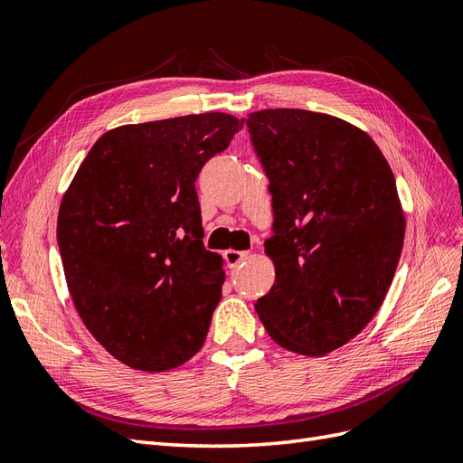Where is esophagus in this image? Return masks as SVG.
<instances>
[{"mask_svg":"<svg viewBox=\"0 0 463 463\" xmlns=\"http://www.w3.org/2000/svg\"><path fill=\"white\" fill-rule=\"evenodd\" d=\"M248 256H250V252H244V250H227V252H224V260H227L229 268H236L241 262H244Z\"/></svg>","mask_w":463,"mask_h":463,"instance_id":"1","label":"esophagus"}]
</instances>
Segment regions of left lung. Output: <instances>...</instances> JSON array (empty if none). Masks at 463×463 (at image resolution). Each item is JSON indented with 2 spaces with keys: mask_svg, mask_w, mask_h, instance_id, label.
<instances>
[{
  "mask_svg": "<svg viewBox=\"0 0 463 463\" xmlns=\"http://www.w3.org/2000/svg\"><path fill=\"white\" fill-rule=\"evenodd\" d=\"M246 127L274 213L276 283L256 311L281 348L325 355L362 333L393 281L405 239L395 175L370 135L333 115L264 109Z\"/></svg>",
  "mask_w": 463,
  "mask_h": 463,
  "instance_id": "8db88e82",
  "label": "left lung"
}]
</instances>
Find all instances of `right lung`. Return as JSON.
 I'll return each instance as SVG.
<instances>
[{
	"label": "right lung",
	"instance_id": "1",
	"mask_svg": "<svg viewBox=\"0 0 463 463\" xmlns=\"http://www.w3.org/2000/svg\"><path fill=\"white\" fill-rule=\"evenodd\" d=\"M241 128L227 113L117 127L62 197L56 236L70 295L128 367L172 370L203 346L224 269L201 241L195 180Z\"/></svg>",
	"mask_w": 463,
	"mask_h": 463
}]
</instances>
